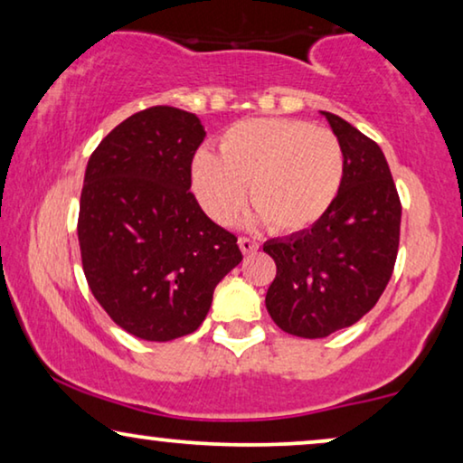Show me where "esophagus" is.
<instances>
[{
  "label": "esophagus",
  "instance_id": "1",
  "mask_svg": "<svg viewBox=\"0 0 463 463\" xmlns=\"http://www.w3.org/2000/svg\"><path fill=\"white\" fill-rule=\"evenodd\" d=\"M238 244H240V250H242L244 255H252V252H257V249H259V244L250 238H240Z\"/></svg>",
  "mask_w": 463,
  "mask_h": 463
}]
</instances>
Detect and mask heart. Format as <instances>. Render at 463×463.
<instances>
[{"instance_id":"1","label":"heart","mask_w":463,"mask_h":463,"mask_svg":"<svg viewBox=\"0 0 463 463\" xmlns=\"http://www.w3.org/2000/svg\"><path fill=\"white\" fill-rule=\"evenodd\" d=\"M344 149L326 128L301 119H242L223 132L219 154L200 149L192 187L213 221L230 225L249 200L255 221L274 233L314 227L337 200L344 183Z\"/></svg>"}]
</instances>
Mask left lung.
<instances>
[{"instance_id": "left-lung-1", "label": "left lung", "mask_w": 463, "mask_h": 463, "mask_svg": "<svg viewBox=\"0 0 463 463\" xmlns=\"http://www.w3.org/2000/svg\"><path fill=\"white\" fill-rule=\"evenodd\" d=\"M320 113L344 149L337 200L309 230L263 244L276 261L265 307L284 333L303 339L352 326L375 306L401 238L402 208L383 151L350 122Z\"/></svg>"}]
</instances>
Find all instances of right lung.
Returning a JSON list of instances; mask_svg holds the SVG:
<instances>
[{"mask_svg": "<svg viewBox=\"0 0 463 463\" xmlns=\"http://www.w3.org/2000/svg\"><path fill=\"white\" fill-rule=\"evenodd\" d=\"M206 132L195 113L149 107L107 135L80 198L81 265L94 299L126 333L173 341L204 322L214 287L242 261L192 187Z\"/></svg>", "mask_w": 463, "mask_h": 463, "instance_id": "1", "label": "right lung"}]
</instances>
